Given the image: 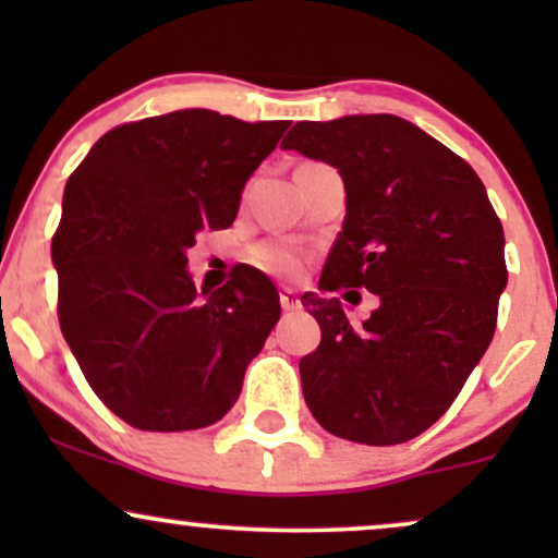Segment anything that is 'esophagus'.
<instances>
[{"label":"esophagus","instance_id":"esophagus-1","mask_svg":"<svg viewBox=\"0 0 558 558\" xmlns=\"http://www.w3.org/2000/svg\"><path fill=\"white\" fill-rule=\"evenodd\" d=\"M280 306H283L286 312L299 310V306H301L299 293H296V291H291V288H283V291H280Z\"/></svg>","mask_w":558,"mask_h":558}]
</instances>
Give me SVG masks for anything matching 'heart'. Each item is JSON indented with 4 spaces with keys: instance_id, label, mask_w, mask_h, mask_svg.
Instances as JSON below:
<instances>
[{
    "instance_id": "obj_1",
    "label": "heart",
    "mask_w": 558,
    "mask_h": 558,
    "mask_svg": "<svg viewBox=\"0 0 558 558\" xmlns=\"http://www.w3.org/2000/svg\"><path fill=\"white\" fill-rule=\"evenodd\" d=\"M254 262L262 267V270L275 272V275H293L299 270L301 259L293 248L280 246V243H267V246H259L254 252Z\"/></svg>"
}]
</instances>
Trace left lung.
<instances>
[{
    "label": "left lung",
    "instance_id": "obj_1",
    "mask_svg": "<svg viewBox=\"0 0 558 558\" xmlns=\"http://www.w3.org/2000/svg\"><path fill=\"white\" fill-rule=\"evenodd\" d=\"M280 146L332 165L345 189L319 291L367 288L380 301L351 323L338 299L301 296L323 330L315 354L299 362L306 407L356 444L417 438L444 417L496 330L504 228L485 185L396 114L304 120Z\"/></svg>",
    "mask_w": 558,
    "mask_h": 558
}]
</instances>
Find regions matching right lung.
Here are the masks:
<instances>
[{
    "label": "right lung",
    "instance_id": "1",
    "mask_svg": "<svg viewBox=\"0 0 558 558\" xmlns=\"http://www.w3.org/2000/svg\"><path fill=\"white\" fill-rule=\"evenodd\" d=\"M286 120L178 110L105 133L70 175L52 239L60 328L88 386L138 430L222 420L280 317L272 280L196 291L189 252L222 230Z\"/></svg>",
    "mask_w": 558,
    "mask_h": 558
}]
</instances>
